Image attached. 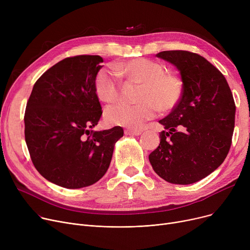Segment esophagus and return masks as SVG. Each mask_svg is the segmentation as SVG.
Segmentation results:
<instances>
[{"mask_svg": "<svg viewBox=\"0 0 250 250\" xmlns=\"http://www.w3.org/2000/svg\"><path fill=\"white\" fill-rule=\"evenodd\" d=\"M125 134L126 136H139L142 134V130H140V129H125Z\"/></svg>", "mask_w": 250, "mask_h": 250, "instance_id": "1", "label": "esophagus"}]
</instances>
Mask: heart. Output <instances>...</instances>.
<instances>
[{
  "label": "heart",
  "mask_w": 250,
  "mask_h": 250,
  "mask_svg": "<svg viewBox=\"0 0 250 250\" xmlns=\"http://www.w3.org/2000/svg\"><path fill=\"white\" fill-rule=\"evenodd\" d=\"M121 76L141 85L137 104H115L105 112L106 120L115 125L141 128L159 111L173 110L183 96L185 84L179 75L167 72L166 65L148 58H135L112 67L101 68L94 79L98 98L106 103L121 96Z\"/></svg>",
  "instance_id": "obj_1"
}]
</instances>
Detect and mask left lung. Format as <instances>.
<instances>
[{
    "mask_svg": "<svg viewBox=\"0 0 250 250\" xmlns=\"http://www.w3.org/2000/svg\"><path fill=\"white\" fill-rule=\"evenodd\" d=\"M173 63L185 84L181 101L159 121L166 130L150 155L154 171L175 185H190L211 174L231 147L236 106L231 89L215 65L188 50L156 55Z\"/></svg>",
    "mask_w": 250,
    "mask_h": 250,
    "instance_id": "1",
    "label": "left lung"
}]
</instances>
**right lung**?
<instances>
[{"label":"right lung","instance_id":"right-lung-1","mask_svg":"<svg viewBox=\"0 0 250 250\" xmlns=\"http://www.w3.org/2000/svg\"><path fill=\"white\" fill-rule=\"evenodd\" d=\"M99 56H75L52 65L35 82L24 114L25 141L37 171L65 188L97 182L109 167L121 126L92 130L102 114L94 79Z\"/></svg>","mask_w":250,"mask_h":250}]
</instances>
